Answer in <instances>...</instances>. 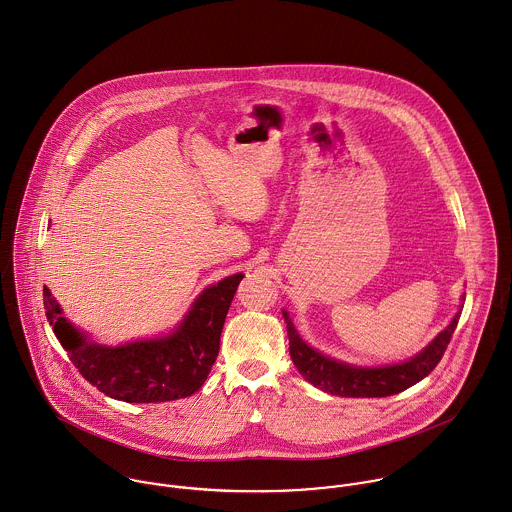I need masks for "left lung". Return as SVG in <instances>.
Listing matches in <instances>:
<instances>
[{
  "label": "left lung",
  "mask_w": 512,
  "mask_h": 512,
  "mask_svg": "<svg viewBox=\"0 0 512 512\" xmlns=\"http://www.w3.org/2000/svg\"><path fill=\"white\" fill-rule=\"evenodd\" d=\"M461 301L465 299L461 297ZM461 307L455 312L451 322L421 352L404 362L384 366H356L330 358L303 340L285 308L283 318L287 322L291 358L308 384L340 398H386L400 394L413 384L421 382L439 364L457 328Z\"/></svg>",
  "instance_id": "obj_1"
}]
</instances>
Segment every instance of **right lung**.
Listing matches in <instances>:
<instances>
[{"label":"right lung","mask_w":512,"mask_h":512,"mask_svg":"<svg viewBox=\"0 0 512 512\" xmlns=\"http://www.w3.org/2000/svg\"><path fill=\"white\" fill-rule=\"evenodd\" d=\"M243 277L235 273L205 287L172 332L120 346L91 340L63 316L47 287L43 299L57 340L85 380L120 402L160 404L188 398L204 386L219 352L227 310Z\"/></svg>","instance_id":"add662e5"}]
</instances>
